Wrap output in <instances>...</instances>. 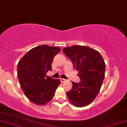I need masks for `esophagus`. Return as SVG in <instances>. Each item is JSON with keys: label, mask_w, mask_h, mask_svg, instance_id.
<instances>
[{"label": "esophagus", "mask_w": 127, "mask_h": 127, "mask_svg": "<svg viewBox=\"0 0 127 127\" xmlns=\"http://www.w3.org/2000/svg\"><path fill=\"white\" fill-rule=\"evenodd\" d=\"M60 81H61V82H64L66 81V80H65V79H64V78H61Z\"/></svg>", "instance_id": "esophagus-1"}]
</instances>
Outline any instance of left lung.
Returning <instances> with one entry per match:
<instances>
[{
	"instance_id": "obj_1",
	"label": "left lung",
	"mask_w": 127,
	"mask_h": 127,
	"mask_svg": "<svg viewBox=\"0 0 127 127\" xmlns=\"http://www.w3.org/2000/svg\"><path fill=\"white\" fill-rule=\"evenodd\" d=\"M63 52L78 71L81 81L73 82L67 96L73 105L84 107L90 104L101 87L105 77V64L98 51L86 46L75 45L64 48Z\"/></svg>"
}]
</instances>
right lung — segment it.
<instances>
[{
    "label": "right lung",
    "mask_w": 127,
    "mask_h": 127,
    "mask_svg": "<svg viewBox=\"0 0 127 127\" xmlns=\"http://www.w3.org/2000/svg\"><path fill=\"white\" fill-rule=\"evenodd\" d=\"M60 51L58 47L38 46L29 50L18 62L19 84L26 96L33 103L44 105L54 97L61 81L46 74L51 70L53 58Z\"/></svg>",
    "instance_id": "right-lung-1"
}]
</instances>
